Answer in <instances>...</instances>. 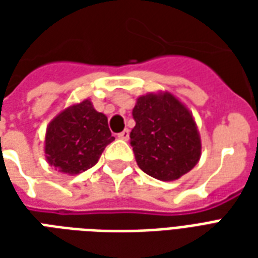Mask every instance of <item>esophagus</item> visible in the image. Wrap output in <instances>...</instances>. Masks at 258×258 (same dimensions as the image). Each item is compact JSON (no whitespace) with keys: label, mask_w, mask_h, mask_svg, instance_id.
Returning <instances> with one entry per match:
<instances>
[{"label":"esophagus","mask_w":258,"mask_h":258,"mask_svg":"<svg viewBox=\"0 0 258 258\" xmlns=\"http://www.w3.org/2000/svg\"><path fill=\"white\" fill-rule=\"evenodd\" d=\"M117 137H118V138H120V140L127 141L130 138V131H128V130H124V131H121V133H120V134H118Z\"/></svg>","instance_id":"esophagus-1"}]
</instances>
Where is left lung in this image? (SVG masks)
Instances as JSON below:
<instances>
[{"instance_id": "left-lung-1", "label": "left lung", "mask_w": 258, "mask_h": 258, "mask_svg": "<svg viewBox=\"0 0 258 258\" xmlns=\"http://www.w3.org/2000/svg\"><path fill=\"white\" fill-rule=\"evenodd\" d=\"M130 134L140 168L160 181H174L198 164L202 142L189 109L171 92H149L137 98Z\"/></svg>"}]
</instances>
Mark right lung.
I'll return each instance as SVG.
<instances>
[{
	"label": "right lung",
	"instance_id": "add662e5",
	"mask_svg": "<svg viewBox=\"0 0 258 258\" xmlns=\"http://www.w3.org/2000/svg\"><path fill=\"white\" fill-rule=\"evenodd\" d=\"M114 137L107 117L84 99L70 105L49 121L45 133V157L56 171L76 175L91 168Z\"/></svg>",
	"mask_w": 258,
	"mask_h": 258
}]
</instances>
